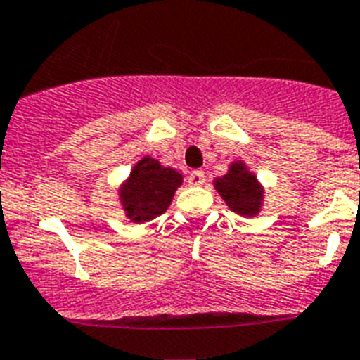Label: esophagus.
Listing matches in <instances>:
<instances>
[{
  "label": "esophagus",
  "instance_id": "obj_1",
  "mask_svg": "<svg viewBox=\"0 0 360 360\" xmlns=\"http://www.w3.org/2000/svg\"><path fill=\"white\" fill-rule=\"evenodd\" d=\"M187 180H189V184H191V186H202V184H204V180H206V176H204V171H193V173H189V178H187Z\"/></svg>",
  "mask_w": 360,
  "mask_h": 360
}]
</instances>
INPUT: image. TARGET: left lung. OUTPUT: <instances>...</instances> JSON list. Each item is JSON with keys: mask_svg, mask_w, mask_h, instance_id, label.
<instances>
[{"mask_svg": "<svg viewBox=\"0 0 360 360\" xmlns=\"http://www.w3.org/2000/svg\"><path fill=\"white\" fill-rule=\"evenodd\" d=\"M215 189L231 212L254 217L259 213L263 202V187L243 162H233L224 176L217 178Z\"/></svg>", "mask_w": 360, "mask_h": 360, "instance_id": "1", "label": "left lung"}]
</instances>
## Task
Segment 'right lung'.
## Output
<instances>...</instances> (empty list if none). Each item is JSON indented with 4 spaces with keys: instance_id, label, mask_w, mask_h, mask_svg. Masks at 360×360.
<instances>
[{
    "instance_id": "1",
    "label": "right lung",
    "mask_w": 360,
    "mask_h": 360,
    "mask_svg": "<svg viewBox=\"0 0 360 360\" xmlns=\"http://www.w3.org/2000/svg\"><path fill=\"white\" fill-rule=\"evenodd\" d=\"M180 186L182 174L173 167H163L158 160L145 156L121 186L120 200L130 221L147 222L165 213Z\"/></svg>"
}]
</instances>
